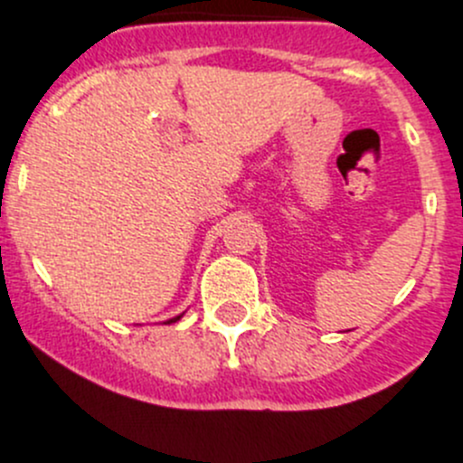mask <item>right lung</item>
Wrapping results in <instances>:
<instances>
[{"label":"right lung","instance_id":"add662e5","mask_svg":"<svg viewBox=\"0 0 463 463\" xmlns=\"http://www.w3.org/2000/svg\"><path fill=\"white\" fill-rule=\"evenodd\" d=\"M178 319H180V317H173V319H168V324H171V322H178Z\"/></svg>","mask_w":463,"mask_h":463}]
</instances>
